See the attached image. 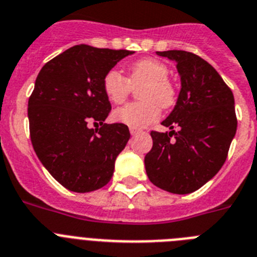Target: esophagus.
<instances>
[{"label":"esophagus","mask_w":257,"mask_h":257,"mask_svg":"<svg viewBox=\"0 0 257 257\" xmlns=\"http://www.w3.org/2000/svg\"><path fill=\"white\" fill-rule=\"evenodd\" d=\"M138 133H140V131H137V129H133V128L131 129V135L132 136H136V135H138Z\"/></svg>","instance_id":"esophagus-1"}]
</instances>
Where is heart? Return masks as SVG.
Instances as JSON below:
<instances>
[{
    "mask_svg": "<svg viewBox=\"0 0 257 257\" xmlns=\"http://www.w3.org/2000/svg\"><path fill=\"white\" fill-rule=\"evenodd\" d=\"M166 64L153 58H144L128 67L126 77L117 70L104 75L102 88L111 103L125 101L132 86H138L137 95L141 101L128 103L113 111L112 119L129 128L141 129L159 119L162 107L167 108L176 102V89L168 80Z\"/></svg>",
    "mask_w": 257,
    "mask_h": 257,
    "instance_id": "obj_1",
    "label": "heart"
}]
</instances>
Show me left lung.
Segmentation results:
<instances>
[{
  "mask_svg": "<svg viewBox=\"0 0 257 257\" xmlns=\"http://www.w3.org/2000/svg\"><path fill=\"white\" fill-rule=\"evenodd\" d=\"M176 62L181 90L162 122L171 132L153 131L145 156L149 180L173 194H190L208 182L226 160L236 132L234 95L217 71L184 50L156 51ZM178 131H175V128Z\"/></svg>",
  "mask_w": 257,
  "mask_h": 257,
  "instance_id": "obj_1",
  "label": "left lung"
}]
</instances>
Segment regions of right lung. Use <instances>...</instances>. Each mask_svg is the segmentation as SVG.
Masks as SVG:
<instances>
[{
  "instance_id": "obj_1",
  "label": "right lung",
  "mask_w": 257,
  "mask_h": 257,
  "mask_svg": "<svg viewBox=\"0 0 257 257\" xmlns=\"http://www.w3.org/2000/svg\"><path fill=\"white\" fill-rule=\"evenodd\" d=\"M133 53L76 45L49 61L36 79L28 99L31 142L42 166L68 190H98L112 177L131 133L124 124L103 122L111 103L102 81ZM90 121L102 126L90 130Z\"/></svg>"
}]
</instances>
